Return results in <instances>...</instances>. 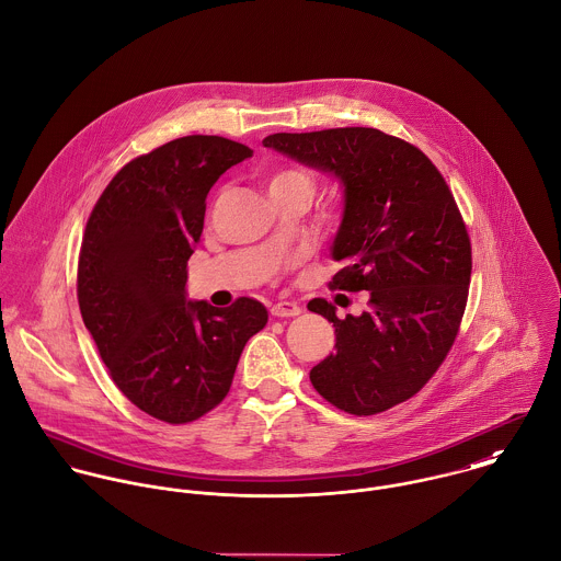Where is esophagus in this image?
Returning <instances> with one entry per match:
<instances>
[{"label":"esophagus","instance_id":"obj_1","mask_svg":"<svg viewBox=\"0 0 561 561\" xmlns=\"http://www.w3.org/2000/svg\"><path fill=\"white\" fill-rule=\"evenodd\" d=\"M300 313H302L300 305H298V302H289V300L276 302V305L272 307V316H274V318H296V316H300Z\"/></svg>","mask_w":561,"mask_h":561}]
</instances>
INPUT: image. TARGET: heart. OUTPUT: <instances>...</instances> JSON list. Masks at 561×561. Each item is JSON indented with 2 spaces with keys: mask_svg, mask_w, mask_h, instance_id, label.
Listing matches in <instances>:
<instances>
[{
  "mask_svg": "<svg viewBox=\"0 0 561 561\" xmlns=\"http://www.w3.org/2000/svg\"><path fill=\"white\" fill-rule=\"evenodd\" d=\"M313 187V179L302 168H278L267 179V193L280 195V193H305L309 195Z\"/></svg>",
  "mask_w": 561,
  "mask_h": 561,
  "instance_id": "heart-1",
  "label": "heart"
}]
</instances>
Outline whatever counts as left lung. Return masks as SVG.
Segmentation results:
<instances>
[{"label":"left lung","mask_w":561,"mask_h":561,"mask_svg":"<svg viewBox=\"0 0 561 561\" xmlns=\"http://www.w3.org/2000/svg\"><path fill=\"white\" fill-rule=\"evenodd\" d=\"M263 146L342 183L331 254L344 267L331 289L370 296L368 311L344 320L324 298L309 302L335 327L313 387L353 415L404 402L446 359L468 300L472 248L450 188L424 152L376 128L276 133Z\"/></svg>","instance_id":"obj_1"}]
</instances>
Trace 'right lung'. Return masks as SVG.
Listing matches in <instances>:
<instances>
[{"mask_svg": "<svg viewBox=\"0 0 561 561\" xmlns=\"http://www.w3.org/2000/svg\"><path fill=\"white\" fill-rule=\"evenodd\" d=\"M243 144L191 135L133 159L104 188L87 221L78 305L102 362L141 411L187 424L217 407L245 342L267 309L237 298L217 309L187 300V261L204 228L206 195Z\"/></svg>", "mask_w": 561, "mask_h": 561, "instance_id": "add662e5", "label": "right lung"}]
</instances>
